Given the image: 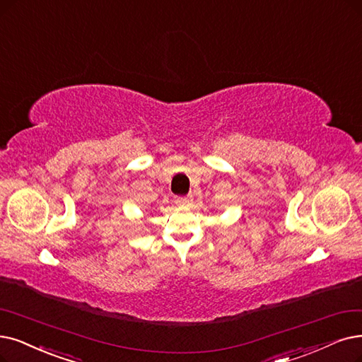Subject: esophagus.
<instances>
[{"instance_id":"obj_1","label":"esophagus","mask_w":362,"mask_h":362,"mask_svg":"<svg viewBox=\"0 0 362 362\" xmlns=\"http://www.w3.org/2000/svg\"><path fill=\"white\" fill-rule=\"evenodd\" d=\"M192 202L190 197H175V204L180 205V206H184V205H189Z\"/></svg>"}]
</instances>
